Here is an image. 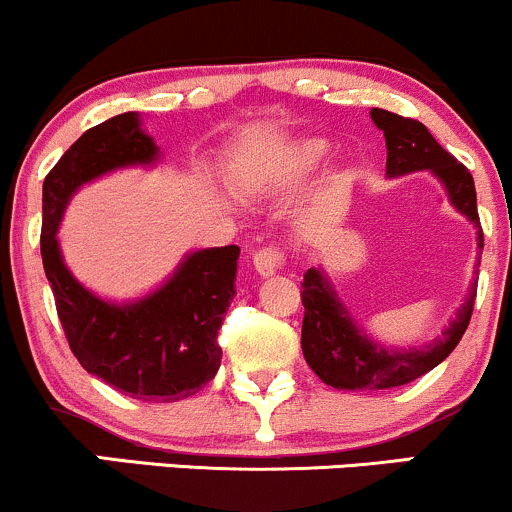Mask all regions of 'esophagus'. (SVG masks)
Masks as SVG:
<instances>
[{
  "mask_svg": "<svg viewBox=\"0 0 512 512\" xmlns=\"http://www.w3.org/2000/svg\"><path fill=\"white\" fill-rule=\"evenodd\" d=\"M283 254H280L275 246H268V249H258L254 254V268L261 278H271L283 268Z\"/></svg>",
  "mask_w": 512,
  "mask_h": 512,
  "instance_id": "esophagus-1",
  "label": "esophagus"
}]
</instances>
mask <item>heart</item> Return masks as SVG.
Instances as JSON below:
<instances>
[{"label":"heart","mask_w":512,"mask_h":512,"mask_svg":"<svg viewBox=\"0 0 512 512\" xmlns=\"http://www.w3.org/2000/svg\"><path fill=\"white\" fill-rule=\"evenodd\" d=\"M329 157V145L324 140H300L295 145L268 154L254 169L246 171L244 181L254 188H273L302 179Z\"/></svg>","instance_id":"obj_1"}]
</instances>
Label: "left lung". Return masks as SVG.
Returning a JSON list of instances; mask_svg holds the SVG:
<instances>
[{"instance_id": "left-lung-1", "label": "left lung", "mask_w": 512, "mask_h": 512, "mask_svg": "<svg viewBox=\"0 0 512 512\" xmlns=\"http://www.w3.org/2000/svg\"><path fill=\"white\" fill-rule=\"evenodd\" d=\"M375 125L387 140V176H404L428 169L445 186L450 203L479 227V249H484L479 212H476V188L469 169L459 164L447 149L438 145L423 123L396 116L384 108L370 111ZM476 300V280L467 300L457 309L442 338L423 348L394 350L372 341L360 326L353 324L348 309L321 268H309L302 283V353L307 365L317 372L321 382L336 389H392L418 380L438 367L467 331Z\"/></svg>"}]
</instances>
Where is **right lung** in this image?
I'll return each mask as SVG.
<instances>
[{
	"label": "right lung",
	"mask_w": 512,
	"mask_h": 512,
	"mask_svg": "<svg viewBox=\"0 0 512 512\" xmlns=\"http://www.w3.org/2000/svg\"><path fill=\"white\" fill-rule=\"evenodd\" d=\"M157 159L159 147L140 128L137 113H120L86 130L43 181L40 256L79 365L132 399L169 404L198 394L220 370L217 331L237 295L239 246L193 251L152 295L116 304L67 271L57 244L62 212L79 186Z\"/></svg>",
	"instance_id": "right-lung-1"
}]
</instances>
